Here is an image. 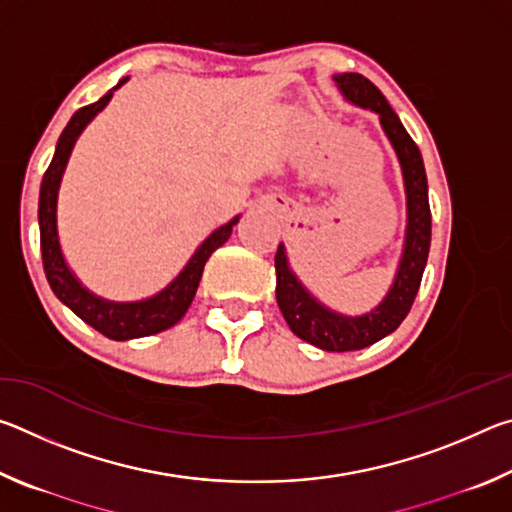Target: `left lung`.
Segmentation results:
<instances>
[{
    "mask_svg": "<svg viewBox=\"0 0 512 512\" xmlns=\"http://www.w3.org/2000/svg\"><path fill=\"white\" fill-rule=\"evenodd\" d=\"M334 83L343 97L354 103V106L377 112L379 124L384 128L388 140H391L397 160H400L406 189L404 250L386 298L372 311H366V314L343 316L311 296L305 289V284L291 271L287 250L280 244L275 253V298L284 320L291 327V332L300 336L302 341L327 352H350L368 348V345L395 332L406 314L411 311L429 257L431 210L427 173H424V162L418 144L406 133L400 117L388 106L384 94L366 76L352 72L336 74Z\"/></svg>",
    "mask_w": 512,
    "mask_h": 512,
    "instance_id": "1",
    "label": "left lung"
}]
</instances>
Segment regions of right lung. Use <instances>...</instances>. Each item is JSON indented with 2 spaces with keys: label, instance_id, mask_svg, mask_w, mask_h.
<instances>
[{
  "label": "right lung",
  "instance_id": "right-lung-1",
  "mask_svg": "<svg viewBox=\"0 0 512 512\" xmlns=\"http://www.w3.org/2000/svg\"><path fill=\"white\" fill-rule=\"evenodd\" d=\"M128 79H121L115 88L97 103H90L81 110L74 112L69 119L65 131L60 133L54 160H51L49 169L45 171L40 185V201H38V223H40V250H42V266H45V275L51 291L56 298L74 311L76 316L85 320L90 327L97 329L103 336L112 341H128V339H142V336H151L164 332L178 323L185 316V311L192 305L196 296L198 282H201L205 262L210 259L216 248H221L225 241L230 239L232 228H235L239 216L228 221L221 228H216L210 237H207L196 253L189 259L187 266L178 273L176 280L167 284L160 293L137 300V302H112L106 298L94 296L90 289H85L79 277H76L63 257L58 241V225H56V203H58V189L60 180L67 167L69 155L83 128L99 115V112L108 106L112 99V92L121 88Z\"/></svg>",
  "mask_w": 512,
  "mask_h": 512
}]
</instances>
